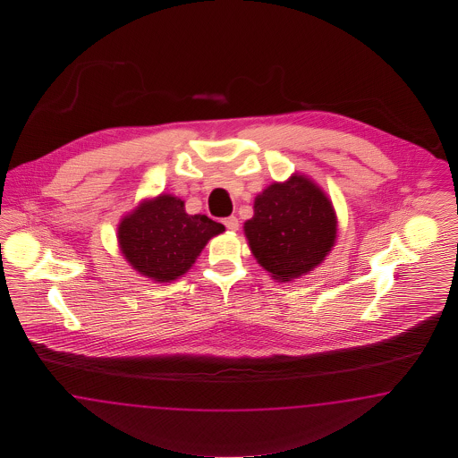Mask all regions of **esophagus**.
Listing matches in <instances>:
<instances>
[{
	"label": "esophagus",
	"mask_w": 458,
	"mask_h": 458,
	"mask_svg": "<svg viewBox=\"0 0 458 458\" xmlns=\"http://www.w3.org/2000/svg\"><path fill=\"white\" fill-rule=\"evenodd\" d=\"M223 225H225L230 232H236V230H238V226H240L236 216H228V218H225V220H223Z\"/></svg>",
	"instance_id": "obj_1"
}]
</instances>
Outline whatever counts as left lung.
I'll use <instances>...</instances> for the list:
<instances>
[{"instance_id": "1", "label": "left lung", "mask_w": 458, "mask_h": 458, "mask_svg": "<svg viewBox=\"0 0 458 458\" xmlns=\"http://www.w3.org/2000/svg\"><path fill=\"white\" fill-rule=\"evenodd\" d=\"M245 236L257 262L280 282L305 276L335 243L333 203L316 182L293 174L274 182L255 198Z\"/></svg>"}]
</instances>
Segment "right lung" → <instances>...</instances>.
Instances as JSON below:
<instances>
[{
    "instance_id": "right-lung-1",
    "label": "right lung",
    "mask_w": 458,
    "mask_h": 458,
    "mask_svg": "<svg viewBox=\"0 0 458 458\" xmlns=\"http://www.w3.org/2000/svg\"><path fill=\"white\" fill-rule=\"evenodd\" d=\"M223 232L222 223L207 215H188L182 199L161 194L124 216L117 238L134 270L154 282H171L191 268L211 236Z\"/></svg>"
}]
</instances>
